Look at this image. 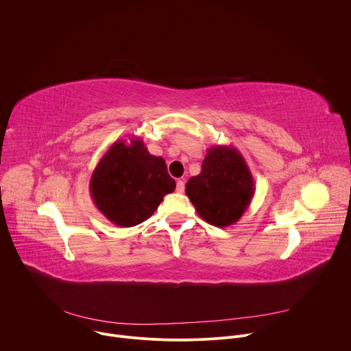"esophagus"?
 <instances>
[{
	"label": "esophagus",
	"mask_w": 351,
	"mask_h": 351,
	"mask_svg": "<svg viewBox=\"0 0 351 351\" xmlns=\"http://www.w3.org/2000/svg\"><path fill=\"white\" fill-rule=\"evenodd\" d=\"M176 191H178V193H183V191H184V182H183V180H178V183H176Z\"/></svg>",
	"instance_id": "1"
}]
</instances>
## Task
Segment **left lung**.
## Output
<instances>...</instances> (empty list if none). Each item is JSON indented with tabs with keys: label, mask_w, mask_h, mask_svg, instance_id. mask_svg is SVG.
Instances as JSON below:
<instances>
[{
	"label": "left lung",
	"mask_w": 351,
	"mask_h": 351,
	"mask_svg": "<svg viewBox=\"0 0 351 351\" xmlns=\"http://www.w3.org/2000/svg\"><path fill=\"white\" fill-rule=\"evenodd\" d=\"M254 191L253 175L232 145L210 147L202 172L186 183V194L197 214L218 228L236 223L252 204Z\"/></svg>",
	"instance_id": "obj_1"
}]
</instances>
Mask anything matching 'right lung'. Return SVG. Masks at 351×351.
<instances>
[{
	"mask_svg": "<svg viewBox=\"0 0 351 351\" xmlns=\"http://www.w3.org/2000/svg\"><path fill=\"white\" fill-rule=\"evenodd\" d=\"M98 211L117 226L129 228L152 217L176 187L165 160L148 153L143 140H117L98 161L90 179Z\"/></svg>",
	"mask_w": 351,
	"mask_h": 351,
	"instance_id": "obj_1",
	"label": "right lung"
}]
</instances>
